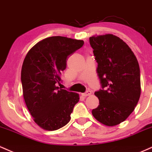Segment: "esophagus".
Returning <instances> with one entry per match:
<instances>
[{
    "label": "esophagus",
    "mask_w": 152,
    "mask_h": 152,
    "mask_svg": "<svg viewBox=\"0 0 152 152\" xmlns=\"http://www.w3.org/2000/svg\"><path fill=\"white\" fill-rule=\"evenodd\" d=\"M91 94H92V92H91L90 90H87V92H85V93H82V95H83V97H87V96H90Z\"/></svg>",
    "instance_id": "obj_1"
}]
</instances>
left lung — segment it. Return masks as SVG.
Wrapping results in <instances>:
<instances>
[{"label": "left lung", "instance_id": "obj_1", "mask_svg": "<svg viewBox=\"0 0 152 152\" xmlns=\"http://www.w3.org/2000/svg\"><path fill=\"white\" fill-rule=\"evenodd\" d=\"M90 43L102 86L94 92L99 103L92 115L104 125H117L131 115L140 99V65L128 45L112 34L93 35Z\"/></svg>", "mask_w": 152, "mask_h": 152}]
</instances>
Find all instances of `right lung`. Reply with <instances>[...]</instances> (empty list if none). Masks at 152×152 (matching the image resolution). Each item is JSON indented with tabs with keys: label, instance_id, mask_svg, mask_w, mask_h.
Here are the masks:
<instances>
[{
	"label": "right lung",
	"instance_id": "right-lung-1",
	"mask_svg": "<svg viewBox=\"0 0 152 152\" xmlns=\"http://www.w3.org/2000/svg\"><path fill=\"white\" fill-rule=\"evenodd\" d=\"M83 44L81 40L53 36L38 42L27 53L21 69L23 97L34 122L42 129L55 131L70 120L79 94L57 85L67 56Z\"/></svg>",
	"mask_w": 152,
	"mask_h": 152
}]
</instances>
